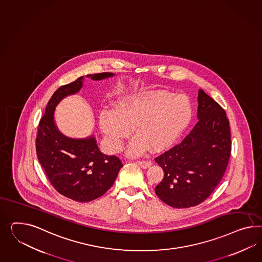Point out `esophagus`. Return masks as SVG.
<instances>
[{"label":"esophagus","instance_id":"obj_1","mask_svg":"<svg viewBox=\"0 0 262 262\" xmlns=\"http://www.w3.org/2000/svg\"><path fill=\"white\" fill-rule=\"evenodd\" d=\"M137 165H140L142 168H148L152 165V163L151 161H138Z\"/></svg>","mask_w":262,"mask_h":262}]
</instances>
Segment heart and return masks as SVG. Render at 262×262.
Here are the masks:
<instances>
[{"mask_svg":"<svg viewBox=\"0 0 262 262\" xmlns=\"http://www.w3.org/2000/svg\"><path fill=\"white\" fill-rule=\"evenodd\" d=\"M191 116L189 99L165 91H149L120 97L115 112L102 110L99 127L108 148L114 153L133 128L136 136L128 146L129 156H139L147 147L158 151L170 145L187 125Z\"/></svg>","mask_w":262,"mask_h":262,"instance_id":"1","label":"heart"}]
</instances>
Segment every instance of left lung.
I'll list each match as a JSON object with an SVG mask.
<instances>
[{
	"mask_svg": "<svg viewBox=\"0 0 262 262\" xmlns=\"http://www.w3.org/2000/svg\"><path fill=\"white\" fill-rule=\"evenodd\" d=\"M197 119L182 142L155 158L165 173L155 192L163 202L177 209L205 201L224 176L231 156V130L226 112L201 89Z\"/></svg>",
	"mask_w": 262,
	"mask_h": 262,
	"instance_id": "left-lung-1",
	"label": "left lung"
}]
</instances>
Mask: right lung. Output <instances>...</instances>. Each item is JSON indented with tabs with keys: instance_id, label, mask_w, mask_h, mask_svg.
<instances>
[{
	"instance_id": "right-lung-1",
	"label": "right lung",
	"mask_w": 262,
	"mask_h": 262,
	"mask_svg": "<svg viewBox=\"0 0 262 262\" xmlns=\"http://www.w3.org/2000/svg\"><path fill=\"white\" fill-rule=\"evenodd\" d=\"M112 73L86 75L93 80L114 76ZM84 76L54 92L39 122L36 153L53 187L60 194L77 202H90L112 187L120 168V159L101 153L96 138L73 139L62 134L54 122L55 107L82 88Z\"/></svg>"
}]
</instances>
